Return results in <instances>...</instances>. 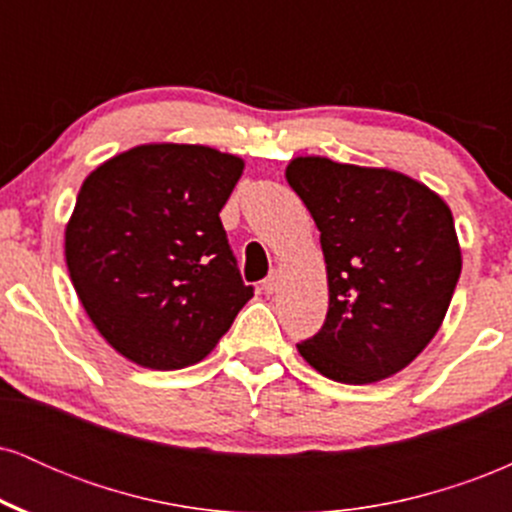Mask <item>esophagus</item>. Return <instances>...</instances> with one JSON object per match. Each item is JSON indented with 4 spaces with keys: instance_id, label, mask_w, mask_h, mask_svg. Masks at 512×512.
I'll list each match as a JSON object with an SVG mask.
<instances>
[{
    "instance_id": "esophagus-1",
    "label": "esophagus",
    "mask_w": 512,
    "mask_h": 512,
    "mask_svg": "<svg viewBox=\"0 0 512 512\" xmlns=\"http://www.w3.org/2000/svg\"><path fill=\"white\" fill-rule=\"evenodd\" d=\"M279 281H281V276H279V272H269V276L267 279L262 281V289H264V293H274L276 289H279Z\"/></svg>"
}]
</instances>
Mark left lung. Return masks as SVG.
Masks as SVG:
<instances>
[{
  "label": "left lung",
  "instance_id": "obj_1",
  "mask_svg": "<svg viewBox=\"0 0 512 512\" xmlns=\"http://www.w3.org/2000/svg\"><path fill=\"white\" fill-rule=\"evenodd\" d=\"M286 180L313 216L327 264L322 330L296 344L325 378L370 385L436 337L462 272L448 204L390 168L298 156Z\"/></svg>",
  "mask_w": 512,
  "mask_h": 512
}]
</instances>
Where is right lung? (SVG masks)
<instances>
[{"mask_svg":"<svg viewBox=\"0 0 512 512\" xmlns=\"http://www.w3.org/2000/svg\"><path fill=\"white\" fill-rule=\"evenodd\" d=\"M243 168L211 146L142 144L84 180L64 257L117 354L154 370L192 366L250 301L219 219Z\"/></svg>","mask_w":512,"mask_h":512,"instance_id":"right-lung-1","label":"right lung"}]
</instances>
